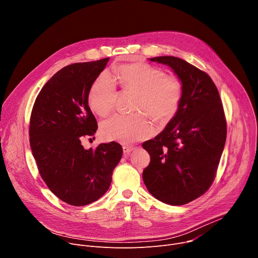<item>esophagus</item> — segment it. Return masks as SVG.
I'll list each match as a JSON object with an SVG mask.
<instances>
[{"instance_id":"1","label":"esophagus","mask_w":258,"mask_h":258,"mask_svg":"<svg viewBox=\"0 0 258 258\" xmlns=\"http://www.w3.org/2000/svg\"><path fill=\"white\" fill-rule=\"evenodd\" d=\"M135 148H136V147H134V146H123V147H122L123 152H124L125 154L131 153L132 151H134V150H135Z\"/></svg>"}]
</instances>
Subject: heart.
<instances>
[{
    "label": "heart",
    "mask_w": 258,
    "mask_h": 258,
    "mask_svg": "<svg viewBox=\"0 0 258 258\" xmlns=\"http://www.w3.org/2000/svg\"><path fill=\"white\" fill-rule=\"evenodd\" d=\"M116 78L123 92L136 94L132 115H115L101 127L107 140L132 143L149 138L154 130L149 115L160 124L169 122L176 114L182 97V84L175 77L145 62H133L116 70ZM117 91L108 76L99 77L91 86L88 101L93 111L105 117L116 103Z\"/></svg>",
    "instance_id": "obj_1"
}]
</instances>
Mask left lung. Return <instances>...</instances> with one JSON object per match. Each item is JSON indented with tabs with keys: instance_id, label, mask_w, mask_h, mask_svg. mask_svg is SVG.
I'll return each mask as SVG.
<instances>
[{
	"instance_id": "1",
	"label": "left lung",
	"mask_w": 258,
	"mask_h": 258,
	"mask_svg": "<svg viewBox=\"0 0 258 258\" xmlns=\"http://www.w3.org/2000/svg\"><path fill=\"white\" fill-rule=\"evenodd\" d=\"M150 60L169 66L183 91L174 117L153 140L143 143L150 155L143 179L159 201L183 205L202 196L215 177L227 139L224 107L206 72L173 56Z\"/></svg>"
}]
</instances>
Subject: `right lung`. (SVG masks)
Masks as SVG:
<instances>
[{
  "label": "right lung",
  "instance_id": "obj_1",
  "mask_svg": "<svg viewBox=\"0 0 258 258\" xmlns=\"http://www.w3.org/2000/svg\"><path fill=\"white\" fill-rule=\"evenodd\" d=\"M109 58L73 63L46 83L32 107L29 143L39 172L60 200L85 206L109 189L112 172L121 159L116 142L86 150L85 137L94 136L97 120L88 103L91 86Z\"/></svg>",
  "mask_w": 258,
  "mask_h": 258
}]
</instances>
